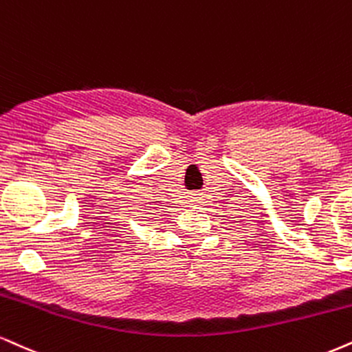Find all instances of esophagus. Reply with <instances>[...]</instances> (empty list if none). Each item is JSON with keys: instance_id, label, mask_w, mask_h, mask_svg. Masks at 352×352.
Wrapping results in <instances>:
<instances>
[{"instance_id": "obj_1", "label": "esophagus", "mask_w": 352, "mask_h": 352, "mask_svg": "<svg viewBox=\"0 0 352 352\" xmlns=\"http://www.w3.org/2000/svg\"><path fill=\"white\" fill-rule=\"evenodd\" d=\"M203 193H193L192 197H190V200H192V203H203L201 200H203Z\"/></svg>"}]
</instances>
